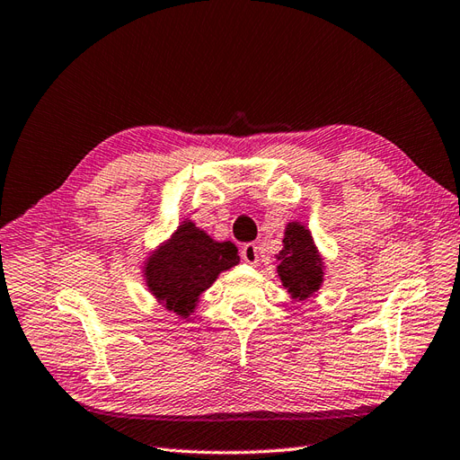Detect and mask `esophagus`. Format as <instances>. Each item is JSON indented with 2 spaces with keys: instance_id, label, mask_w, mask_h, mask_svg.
<instances>
[{
  "instance_id": "1",
  "label": "esophagus",
  "mask_w": 460,
  "mask_h": 460,
  "mask_svg": "<svg viewBox=\"0 0 460 460\" xmlns=\"http://www.w3.org/2000/svg\"><path fill=\"white\" fill-rule=\"evenodd\" d=\"M241 254H243V261L252 264V266L261 262V246L254 244V243L244 244L241 249Z\"/></svg>"
}]
</instances>
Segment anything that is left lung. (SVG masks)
<instances>
[{
	"instance_id": "obj_1",
	"label": "left lung",
	"mask_w": 460,
	"mask_h": 460,
	"mask_svg": "<svg viewBox=\"0 0 460 460\" xmlns=\"http://www.w3.org/2000/svg\"><path fill=\"white\" fill-rule=\"evenodd\" d=\"M276 258L279 281L291 299L309 301L314 293H319L326 279V264L305 223L288 221L281 251Z\"/></svg>"
}]
</instances>
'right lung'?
Instances as JSON below:
<instances>
[{
  "label": "right lung",
  "mask_w": 460,
  "mask_h": 460,
  "mask_svg": "<svg viewBox=\"0 0 460 460\" xmlns=\"http://www.w3.org/2000/svg\"><path fill=\"white\" fill-rule=\"evenodd\" d=\"M241 262L231 241H216L192 219H184L141 261L146 288L164 311L190 319L204 291L221 272Z\"/></svg>",
  "instance_id": "1"
}]
</instances>
